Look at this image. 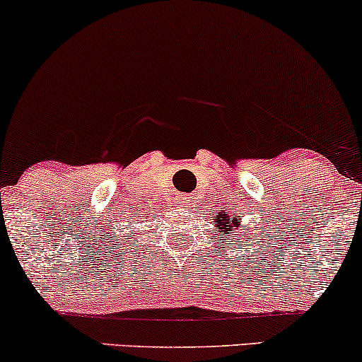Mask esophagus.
<instances>
[{
  "label": "esophagus",
  "instance_id": "esophagus-1",
  "mask_svg": "<svg viewBox=\"0 0 362 362\" xmlns=\"http://www.w3.org/2000/svg\"><path fill=\"white\" fill-rule=\"evenodd\" d=\"M177 204H180V206L187 207V206H190V204H192V201H190V197H189V195H180V197L177 199Z\"/></svg>",
  "mask_w": 362,
  "mask_h": 362
}]
</instances>
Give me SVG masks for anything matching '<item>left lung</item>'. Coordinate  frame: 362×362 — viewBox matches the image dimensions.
<instances>
[{
    "label": "left lung",
    "mask_w": 362,
    "mask_h": 362,
    "mask_svg": "<svg viewBox=\"0 0 362 362\" xmlns=\"http://www.w3.org/2000/svg\"><path fill=\"white\" fill-rule=\"evenodd\" d=\"M236 214V211H235ZM240 221H242V216H235V218H228V216H216V230L219 231V233H224V235H231V231L236 230V226H240ZM223 238V235H221Z\"/></svg>",
    "instance_id": "1"
}]
</instances>
